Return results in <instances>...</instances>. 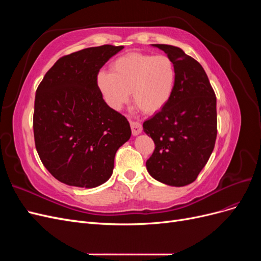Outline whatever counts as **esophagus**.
Returning a JSON list of instances; mask_svg holds the SVG:
<instances>
[{
    "label": "esophagus",
    "instance_id": "esophagus-1",
    "mask_svg": "<svg viewBox=\"0 0 261 261\" xmlns=\"http://www.w3.org/2000/svg\"><path fill=\"white\" fill-rule=\"evenodd\" d=\"M130 128H132V133L134 136H137L143 130V126H141L139 123L136 122H132L130 123Z\"/></svg>",
    "mask_w": 261,
    "mask_h": 261
}]
</instances>
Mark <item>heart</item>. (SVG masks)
Returning <instances> with one entry per match:
<instances>
[{"mask_svg":"<svg viewBox=\"0 0 261 261\" xmlns=\"http://www.w3.org/2000/svg\"><path fill=\"white\" fill-rule=\"evenodd\" d=\"M111 74L100 72L97 85L107 103L121 110L128 101L145 113L153 114L167 106L176 85V66L168 55L132 52L117 58L111 64Z\"/></svg>","mask_w":261,"mask_h":261,"instance_id":"obj_1","label":"heart"}]
</instances>
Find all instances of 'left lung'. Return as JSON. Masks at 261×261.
Returning <instances> with one entry per match:
<instances>
[{"label": "left lung", "instance_id": "8db88e82", "mask_svg": "<svg viewBox=\"0 0 261 261\" xmlns=\"http://www.w3.org/2000/svg\"><path fill=\"white\" fill-rule=\"evenodd\" d=\"M176 66V85L169 103L144 123L154 141L146 167L170 186L193 183L208 162L217 138V98L202 66L177 46L152 44Z\"/></svg>", "mask_w": 261, "mask_h": 261}]
</instances>
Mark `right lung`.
<instances>
[{"label": "right lung", "mask_w": 261, "mask_h": 261, "mask_svg": "<svg viewBox=\"0 0 261 261\" xmlns=\"http://www.w3.org/2000/svg\"><path fill=\"white\" fill-rule=\"evenodd\" d=\"M123 48L105 44L62 57L38 86L36 149L62 183L103 184L112 175L117 149L130 138L128 121L106 103L97 85L100 68Z\"/></svg>", "instance_id": "obj_1"}]
</instances>
